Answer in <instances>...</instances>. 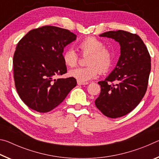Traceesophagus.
<instances>
[{
    "instance_id": "1",
    "label": "esophagus",
    "mask_w": 159,
    "mask_h": 159,
    "mask_svg": "<svg viewBox=\"0 0 159 159\" xmlns=\"http://www.w3.org/2000/svg\"><path fill=\"white\" fill-rule=\"evenodd\" d=\"M77 83H78V85H79L88 84V82H80V81H79V80H78V81H77Z\"/></svg>"
}]
</instances>
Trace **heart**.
<instances>
[{
	"mask_svg": "<svg viewBox=\"0 0 159 159\" xmlns=\"http://www.w3.org/2000/svg\"><path fill=\"white\" fill-rule=\"evenodd\" d=\"M80 52L88 55V66L78 67L69 71V76L80 82H87L95 79L99 74L108 71L113 64V54L108 48L104 47L101 41L94 37H87L79 42L77 45ZM64 64L69 67L76 65L79 55L73 49H67L63 52Z\"/></svg>",
	"mask_w": 159,
	"mask_h": 159,
	"instance_id": "1",
	"label": "heart"
}]
</instances>
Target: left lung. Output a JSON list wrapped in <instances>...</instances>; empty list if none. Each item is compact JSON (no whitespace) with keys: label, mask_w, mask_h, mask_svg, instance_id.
Returning <instances> with one entry per match:
<instances>
[{"label":"left lung","mask_w":159,"mask_h":159,"mask_svg":"<svg viewBox=\"0 0 159 159\" xmlns=\"http://www.w3.org/2000/svg\"><path fill=\"white\" fill-rule=\"evenodd\" d=\"M120 44L116 66L105 80L99 81L101 93L95 106L107 117L123 116L135 108L146 93L151 57L140 37L130 32L110 31L99 35Z\"/></svg>","instance_id":"8db88e82"}]
</instances>
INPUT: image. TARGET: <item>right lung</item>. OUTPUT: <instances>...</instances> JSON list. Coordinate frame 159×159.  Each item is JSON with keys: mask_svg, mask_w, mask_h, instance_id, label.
Segmentation results:
<instances>
[{"mask_svg": "<svg viewBox=\"0 0 159 159\" xmlns=\"http://www.w3.org/2000/svg\"><path fill=\"white\" fill-rule=\"evenodd\" d=\"M76 39V35L67 29L44 26L19 41L13 57L14 80L19 96L29 108L50 111L76 87L74 78L55 79L66 73L64 48Z\"/></svg>", "mask_w": 159, "mask_h": 159, "instance_id": "add662e5", "label": "right lung"}]
</instances>
